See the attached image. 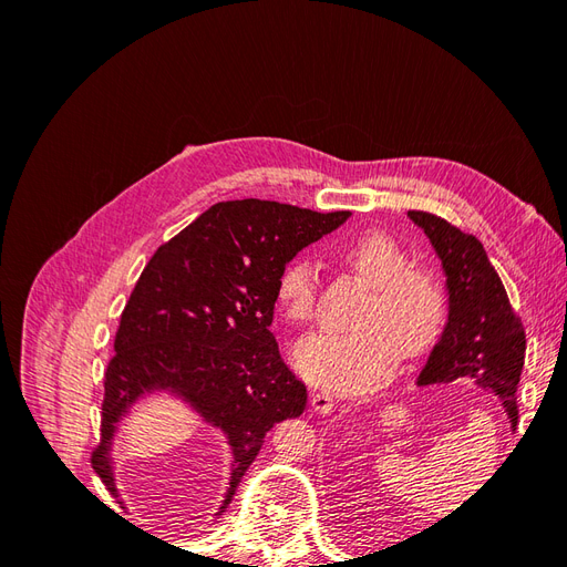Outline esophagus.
Segmentation results:
<instances>
[{
  "label": "esophagus",
  "mask_w": 567,
  "mask_h": 567,
  "mask_svg": "<svg viewBox=\"0 0 567 567\" xmlns=\"http://www.w3.org/2000/svg\"><path fill=\"white\" fill-rule=\"evenodd\" d=\"M310 404L317 411V414H329L333 409V398L329 392H321V390H310Z\"/></svg>",
  "instance_id": "esophagus-1"
}]
</instances>
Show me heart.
Wrapping results in <instances>:
<instances>
[{
  "label": "heart",
  "mask_w": 567,
  "mask_h": 567,
  "mask_svg": "<svg viewBox=\"0 0 567 567\" xmlns=\"http://www.w3.org/2000/svg\"><path fill=\"white\" fill-rule=\"evenodd\" d=\"M346 262L373 293L352 333H321L293 352L305 379L336 392H359L381 383L400 359L431 350L444 331L450 298L433 271L414 267L411 255L385 231H364L342 248ZM319 271L310 257L290 260L277 281L284 317L305 329L317 315Z\"/></svg>",
  "instance_id": "obj_1"
}]
</instances>
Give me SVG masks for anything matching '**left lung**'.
I'll return each mask as SVG.
<instances>
[{
	"label": "left lung",
	"mask_w": 567,
	"mask_h": 567,
	"mask_svg": "<svg viewBox=\"0 0 567 567\" xmlns=\"http://www.w3.org/2000/svg\"><path fill=\"white\" fill-rule=\"evenodd\" d=\"M431 238L447 277L450 317L419 375V385L473 381L499 394L511 425L518 423L516 390L525 364V326L511 307L499 274L473 234L433 213L409 210Z\"/></svg>",
	"instance_id": "1"
}]
</instances>
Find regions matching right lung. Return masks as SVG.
Returning a JSON list of instances; mask_svg holds the SVG:
<instances>
[{"mask_svg": "<svg viewBox=\"0 0 567 567\" xmlns=\"http://www.w3.org/2000/svg\"><path fill=\"white\" fill-rule=\"evenodd\" d=\"M348 210L315 213L277 200H221L146 262L115 331L104 373L101 440L92 468L115 492L109 447L117 419L144 390L173 388L227 433L234 471L225 511L267 431L305 411L307 388L269 326L279 274Z\"/></svg>", "mask_w": 567, "mask_h": 567, "instance_id": "right-lung-1", "label": "right lung"}]
</instances>
